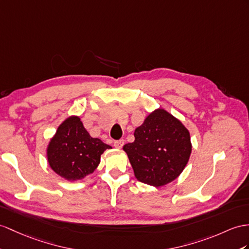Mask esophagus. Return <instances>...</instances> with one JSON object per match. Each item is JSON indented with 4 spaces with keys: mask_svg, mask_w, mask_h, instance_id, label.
<instances>
[{
    "mask_svg": "<svg viewBox=\"0 0 249 249\" xmlns=\"http://www.w3.org/2000/svg\"><path fill=\"white\" fill-rule=\"evenodd\" d=\"M124 144V139H120V141L114 142V147L117 148V149H121V148H123Z\"/></svg>",
    "mask_w": 249,
    "mask_h": 249,
    "instance_id": "esophagus-1",
    "label": "esophagus"
}]
</instances>
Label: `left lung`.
<instances>
[{
  "instance_id": "obj_1",
  "label": "left lung",
  "mask_w": 249,
  "mask_h": 249,
  "mask_svg": "<svg viewBox=\"0 0 249 249\" xmlns=\"http://www.w3.org/2000/svg\"><path fill=\"white\" fill-rule=\"evenodd\" d=\"M135 141L124 145L135 178L160 187L183 172L191 154L190 133L163 108H157L135 129Z\"/></svg>"
}]
</instances>
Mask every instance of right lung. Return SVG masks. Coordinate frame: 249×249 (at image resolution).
<instances>
[{
  "label": "right lung",
  "mask_w": 249,
  "mask_h": 249,
  "mask_svg": "<svg viewBox=\"0 0 249 249\" xmlns=\"http://www.w3.org/2000/svg\"><path fill=\"white\" fill-rule=\"evenodd\" d=\"M111 148L99 138L90 136L78 116H71L58 126L48 143L47 160L61 178L82 179L95 171L101 154Z\"/></svg>",
  "instance_id": "right-lung-1"
}]
</instances>
